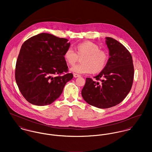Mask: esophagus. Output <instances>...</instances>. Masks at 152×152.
Returning a JSON list of instances; mask_svg holds the SVG:
<instances>
[{
    "mask_svg": "<svg viewBox=\"0 0 152 152\" xmlns=\"http://www.w3.org/2000/svg\"><path fill=\"white\" fill-rule=\"evenodd\" d=\"M73 75H74V77L75 78H77V77H80V75L79 74H75V73H74Z\"/></svg>",
    "mask_w": 152,
    "mask_h": 152,
    "instance_id": "obj_1",
    "label": "esophagus"
}]
</instances>
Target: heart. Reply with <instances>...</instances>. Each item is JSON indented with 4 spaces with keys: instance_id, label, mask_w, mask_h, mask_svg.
<instances>
[{
    "instance_id": "obj_1",
    "label": "heart",
    "mask_w": 152,
    "mask_h": 152,
    "mask_svg": "<svg viewBox=\"0 0 152 152\" xmlns=\"http://www.w3.org/2000/svg\"><path fill=\"white\" fill-rule=\"evenodd\" d=\"M77 53L69 47L65 51L64 58L69 65H74L78 60L82 58L81 64L73 65L70 68L72 72L79 74H91L92 71L98 72L102 71L107 64L108 60L107 53L99 50V46L91 42L79 44L76 47Z\"/></svg>"
}]
</instances>
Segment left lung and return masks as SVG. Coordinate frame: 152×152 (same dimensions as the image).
<instances>
[{"label":"left lung","mask_w":152,"mask_h":152,"mask_svg":"<svg viewBox=\"0 0 152 152\" xmlns=\"http://www.w3.org/2000/svg\"><path fill=\"white\" fill-rule=\"evenodd\" d=\"M109 50L107 63L94 77L86 78L81 91L83 99L98 108H109L121 103L130 92L133 84L134 68L129 51L121 43L105 37Z\"/></svg>","instance_id":"left-lung-1"}]
</instances>
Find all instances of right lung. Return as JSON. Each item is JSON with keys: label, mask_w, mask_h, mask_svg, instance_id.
<instances>
[{"label": "right lung", "mask_w": 152, "mask_h": 152, "mask_svg": "<svg viewBox=\"0 0 152 152\" xmlns=\"http://www.w3.org/2000/svg\"><path fill=\"white\" fill-rule=\"evenodd\" d=\"M49 33H40L22 44L17 60L15 79L24 98L30 104H52L63 92L73 75L67 73L64 54L70 43Z\"/></svg>", "instance_id": "right-lung-1"}]
</instances>
